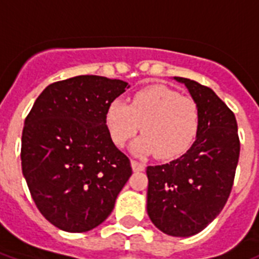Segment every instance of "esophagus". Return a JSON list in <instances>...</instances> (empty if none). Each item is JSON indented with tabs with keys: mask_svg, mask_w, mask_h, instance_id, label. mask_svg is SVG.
I'll return each instance as SVG.
<instances>
[{
	"mask_svg": "<svg viewBox=\"0 0 259 259\" xmlns=\"http://www.w3.org/2000/svg\"><path fill=\"white\" fill-rule=\"evenodd\" d=\"M132 168H133L134 172H141V170L145 169V164L136 161V160H132Z\"/></svg>",
	"mask_w": 259,
	"mask_h": 259,
	"instance_id": "1",
	"label": "esophagus"
}]
</instances>
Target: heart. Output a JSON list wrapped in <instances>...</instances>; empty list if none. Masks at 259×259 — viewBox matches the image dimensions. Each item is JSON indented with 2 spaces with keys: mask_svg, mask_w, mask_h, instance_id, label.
Here are the masks:
<instances>
[{
  "mask_svg": "<svg viewBox=\"0 0 259 259\" xmlns=\"http://www.w3.org/2000/svg\"><path fill=\"white\" fill-rule=\"evenodd\" d=\"M105 123L111 141L118 146L125 145L141 126L144 134L132 144L133 153H154L161 160H169L192 145L199 127V109L192 98L156 84L137 91L130 105L122 99L110 102Z\"/></svg>",
  "mask_w": 259,
  "mask_h": 259,
  "instance_id": "heart-1",
  "label": "heart"
}]
</instances>
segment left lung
Listing matches in <instances>:
<instances>
[{
	"label": "left lung",
	"instance_id": "8db88e82",
	"mask_svg": "<svg viewBox=\"0 0 259 259\" xmlns=\"http://www.w3.org/2000/svg\"><path fill=\"white\" fill-rule=\"evenodd\" d=\"M199 109L196 140L169 164L148 166L150 221L172 237L200 233L221 213L233 188L239 160L235 115L209 87L175 76Z\"/></svg>",
	"mask_w": 259,
	"mask_h": 259
}]
</instances>
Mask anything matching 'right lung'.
I'll list each match as a JSON object with an SVG mask.
<instances>
[{
	"mask_svg": "<svg viewBox=\"0 0 259 259\" xmlns=\"http://www.w3.org/2000/svg\"><path fill=\"white\" fill-rule=\"evenodd\" d=\"M129 84L80 75L52 83L25 118L21 168L34 204L55 227L84 233L106 221L132 176L114 145L106 109Z\"/></svg>",
	"mask_w": 259,
	"mask_h": 259,
	"instance_id": "obj_1",
	"label": "right lung"
}]
</instances>
